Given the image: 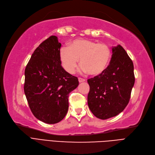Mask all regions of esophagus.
Wrapping results in <instances>:
<instances>
[{"label": "esophagus", "mask_w": 155, "mask_h": 155, "mask_svg": "<svg viewBox=\"0 0 155 155\" xmlns=\"http://www.w3.org/2000/svg\"><path fill=\"white\" fill-rule=\"evenodd\" d=\"M78 81H79L80 83H81V82H84L86 81V80L84 79V78H78Z\"/></svg>", "instance_id": "obj_1"}]
</instances>
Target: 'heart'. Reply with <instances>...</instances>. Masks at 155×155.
Returning a JSON list of instances; mask_svg holds the SVG:
<instances>
[{"label":"heart","instance_id":"heart-1","mask_svg":"<svg viewBox=\"0 0 155 155\" xmlns=\"http://www.w3.org/2000/svg\"><path fill=\"white\" fill-rule=\"evenodd\" d=\"M111 58V49L107 44L88 39L74 40L68 47H63L60 50L62 66L70 74L75 71L80 58L82 72L99 75L107 69Z\"/></svg>","mask_w":155,"mask_h":155}]
</instances>
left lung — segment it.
Wrapping results in <instances>:
<instances>
[{"label":"left lung","mask_w":155,"mask_h":155,"mask_svg":"<svg viewBox=\"0 0 155 155\" xmlns=\"http://www.w3.org/2000/svg\"><path fill=\"white\" fill-rule=\"evenodd\" d=\"M112 57L102 74L87 80V104L98 118L106 120L123 111L129 103L134 84V66L126 50L118 45L112 48Z\"/></svg>","instance_id":"left-lung-1"}]
</instances>
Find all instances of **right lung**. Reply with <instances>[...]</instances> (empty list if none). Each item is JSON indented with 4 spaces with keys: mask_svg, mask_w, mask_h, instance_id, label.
Listing matches in <instances>:
<instances>
[{
    "mask_svg": "<svg viewBox=\"0 0 155 155\" xmlns=\"http://www.w3.org/2000/svg\"><path fill=\"white\" fill-rule=\"evenodd\" d=\"M61 44L56 36L35 50L25 69L24 93L33 115L44 123L59 122L66 115L69 94L78 86L77 77L61 66Z\"/></svg>",
    "mask_w": 155,
    "mask_h": 155,
    "instance_id": "1",
    "label": "right lung"
}]
</instances>
